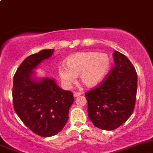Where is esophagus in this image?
Listing matches in <instances>:
<instances>
[{
	"mask_svg": "<svg viewBox=\"0 0 153 153\" xmlns=\"http://www.w3.org/2000/svg\"><path fill=\"white\" fill-rule=\"evenodd\" d=\"M81 94V93L80 92H78V91H76V92H74V96L75 97H78V96H79Z\"/></svg>",
	"mask_w": 153,
	"mask_h": 153,
	"instance_id": "obj_1",
	"label": "esophagus"
}]
</instances>
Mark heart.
Instances as JSON below:
<instances>
[{
  "mask_svg": "<svg viewBox=\"0 0 153 153\" xmlns=\"http://www.w3.org/2000/svg\"><path fill=\"white\" fill-rule=\"evenodd\" d=\"M67 68H59V75L63 83L69 86L74 83L76 76H79L80 82L88 88L99 85L109 72L110 56L106 53L82 52L69 56L65 61Z\"/></svg>",
  "mask_w": 153,
  "mask_h": 153,
  "instance_id": "1",
  "label": "heart"
}]
</instances>
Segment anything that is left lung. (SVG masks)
Listing matches in <instances>:
<instances>
[{
	"instance_id": "8db88e82",
	"label": "left lung",
	"mask_w": 153,
	"mask_h": 153,
	"mask_svg": "<svg viewBox=\"0 0 153 153\" xmlns=\"http://www.w3.org/2000/svg\"><path fill=\"white\" fill-rule=\"evenodd\" d=\"M114 66L101 84L85 93L90 120L98 128L111 131L127 121L134 111L137 75L121 52H113Z\"/></svg>"
}]
</instances>
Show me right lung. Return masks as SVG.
<instances>
[{"label":"right lung","instance_id":"1","mask_svg":"<svg viewBox=\"0 0 153 153\" xmlns=\"http://www.w3.org/2000/svg\"><path fill=\"white\" fill-rule=\"evenodd\" d=\"M53 51L43 49L26 58L13 77L14 110L30 131L43 137L62 130L74 102L73 93L61 88L54 79L34 76V69L50 58Z\"/></svg>","mask_w":153,"mask_h":153}]
</instances>
